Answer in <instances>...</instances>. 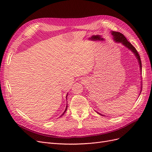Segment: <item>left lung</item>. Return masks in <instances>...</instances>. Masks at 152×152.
Masks as SVG:
<instances>
[{
	"label": "left lung",
	"instance_id": "1",
	"mask_svg": "<svg viewBox=\"0 0 152 152\" xmlns=\"http://www.w3.org/2000/svg\"><path fill=\"white\" fill-rule=\"evenodd\" d=\"M112 35H113V39L115 41V42H120V43H122L124 45H125V46L126 48H127L129 49H130L131 50H132V52H133V53H134L135 54V56L136 57V58L137 59V60H138V63L140 64V69H141V58H140V55L138 54V53H137V50L136 49V48L133 46V45L129 42V41L127 40V39L126 38V37L124 36L122 34L120 33V32H117V31H112ZM98 113H99L98 112H97ZM100 114V113H99ZM101 115H103L102 114H100Z\"/></svg>",
	"mask_w": 152,
	"mask_h": 152
}]
</instances>
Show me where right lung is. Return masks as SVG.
Wrapping results in <instances>:
<instances>
[{"instance_id": "1", "label": "right lung", "mask_w": 152, "mask_h": 152, "mask_svg": "<svg viewBox=\"0 0 152 152\" xmlns=\"http://www.w3.org/2000/svg\"><path fill=\"white\" fill-rule=\"evenodd\" d=\"M67 96H68V94L66 95V97H67ZM67 107H68V106H67V104H66V107L65 110V111H64V112L63 113V114H61V116H63V115H64V114H65V113L66 112V110H67Z\"/></svg>"}]
</instances>
